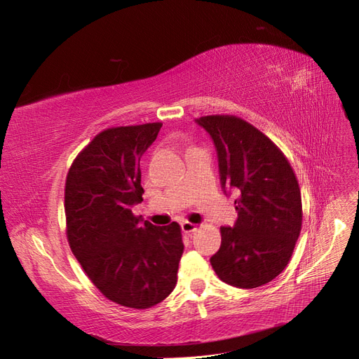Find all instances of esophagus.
<instances>
[{"label":"esophagus","mask_w":359,"mask_h":359,"mask_svg":"<svg viewBox=\"0 0 359 359\" xmlns=\"http://www.w3.org/2000/svg\"><path fill=\"white\" fill-rule=\"evenodd\" d=\"M180 225H182L183 233H187V234H191L192 231L197 230V224H192V222H188V221H183Z\"/></svg>","instance_id":"1"}]
</instances>
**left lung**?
Instances as JSON below:
<instances>
[{"instance_id":"1","label":"left lung","mask_w":359,"mask_h":359,"mask_svg":"<svg viewBox=\"0 0 359 359\" xmlns=\"http://www.w3.org/2000/svg\"><path fill=\"white\" fill-rule=\"evenodd\" d=\"M197 123L217 147L224 191L239 192L236 224L221 227V247L210 264L219 280L234 287H260L284 271L299 238L298 179L284 153L251 123L219 114Z\"/></svg>"}]
</instances>
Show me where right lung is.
<instances>
[{
  "label": "right lung",
  "mask_w": 359,
  "mask_h": 359,
  "mask_svg": "<svg viewBox=\"0 0 359 359\" xmlns=\"http://www.w3.org/2000/svg\"><path fill=\"white\" fill-rule=\"evenodd\" d=\"M162 123L102 130L72 163L65 188L69 247L99 292L129 309H150L176 287L180 225L132 213L142 201L140 159Z\"/></svg>",
  "instance_id": "add662e5"
}]
</instances>
